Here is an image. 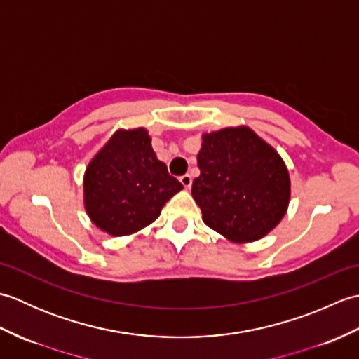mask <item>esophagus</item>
Returning a JSON list of instances; mask_svg holds the SVG:
<instances>
[{
    "mask_svg": "<svg viewBox=\"0 0 359 359\" xmlns=\"http://www.w3.org/2000/svg\"><path fill=\"white\" fill-rule=\"evenodd\" d=\"M180 184L184 185V188H185V189H189V188H191V184H193L191 175H189V174L182 175V177H180Z\"/></svg>",
    "mask_w": 359,
    "mask_h": 359,
    "instance_id": "esophagus-1",
    "label": "esophagus"
}]
</instances>
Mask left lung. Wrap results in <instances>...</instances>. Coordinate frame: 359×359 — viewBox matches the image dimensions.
<instances>
[{
	"label": "left lung",
	"mask_w": 359,
	"mask_h": 359,
	"mask_svg": "<svg viewBox=\"0 0 359 359\" xmlns=\"http://www.w3.org/2000/svg\"><path fill=\"white\" fill-rule=\"evenodd\" d=\"M201 175L193 199L205 225L234 243L262 239L285 216L292 196L284 158L253 129L228 126L202 134Z\"/></svg>",
	"instance_id": "left-lung-1"
}]
</instances>
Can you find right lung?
Wrapping results in <instances>:
<instances>
[{"instance_id": "1", "label": "right lung", "mask_w": 359, "mask_h": 359, "mask_svg": "<svg viewBox=\"0 0 359 359\" xmlns=\"http://www.w3.org/2000/svg\"><path fill=\"white\" fill-rule=\"evenodd\" d=\"M182 189L157 158L148 129L121 128L88 163L83 203L98 230L120 238L151 225Z\"/></svg>"}]
</instances>
